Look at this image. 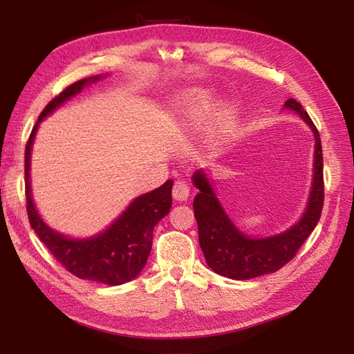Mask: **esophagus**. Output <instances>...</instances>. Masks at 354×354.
Returning a JSON list of instances; mask_svg holds the SVG:
<instances>
[{"mask_svg":"<svg viewBox=\"0 0 354 354\" xmlns=\"http://www.w3.org/2000/svg\"><path fill=\"white\" fill-rule=\"evenodd\" d=\"M173 198H175L176 201H187L190 198V185L187 184L185 181H183V179H179V181L175 183V185H173Z\"/></svg>","mask_w":354,"mask_h":354,"instance_id":"esophagus-1","label":"esophagus"}]
</instances>
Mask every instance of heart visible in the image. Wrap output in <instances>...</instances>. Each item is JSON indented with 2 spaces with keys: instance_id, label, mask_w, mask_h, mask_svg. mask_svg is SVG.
Returning <instances> with one entry per match:
<instances>
[{
  "instance_id": "b5f03b06",
  "label": "heart",
  "mask_w": 354,
  "mask_h": 354,
  "mask_svg": "<svg viewBox=\"0 0 354 354\" xmlns=\"http://www.w3.org/2000/svg\"><path fill=\"white\" fill-rule=\"evenodd\" d=\"M231 106H225V112H228ZM221 99L213 89L208 88H196L190 93L187 99L183 114H181V127L184 131H194L201 127L208 120L214 118L221 114Z\"/></svg>"
}]
</instances>
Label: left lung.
I'll list each match as a JSON object with an SVG mask.
<instances>
[{
    "label": "left lung",
    "mask_w": 354,
    "mask_h": 354,
    "mask_svg": "<svg viewBox=\"0 0 354 354\" xmlns=\"http://www.w3.org/2000/svg\"><path fill=\"white\" fill-rule=\"evenodd\" d=\"M284 108L297 112L299 118L310 127L315 138L313 170L309 198L304 213L290 228L268 237L248 236L225 212L217 199L208 170H196L193 184L199 193L193 201L194 217L199 230V245L205 255L207 265L216 274L232 280L272 274L293 259L299 246L310 236L321 217L324 202V181H322V147L318 129L309 114L297 100L289 99Z\"/></svg>",
    "instance_id": "obj_1"
}]
</instances>
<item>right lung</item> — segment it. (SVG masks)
<instances>
[{"label": "right lung", "mask_w": 354, "mask_h": 354, "mask_svg": "<svg viewBox=\"0 0 354 354\" xmlns=\"http://www.w3.org/2000/svg\"><path fill=\"white\" fill-rule=\"evenodd\" d=\"M103 77H106V74H97L76 82L55 97L41 112L26 146V196L30 225L68 272L82 280L118 286L133 280L146 266L152 250L153 228L170 212L171 179L152 192L140 194L114 222L109 223V227L89 237L66 236L47 225L35 205L30 179L33 142L42 120L51 115L71 97L82 93L85 86L93 85Z\"/></svg>", "instance_id": "1"}]
</instances>
